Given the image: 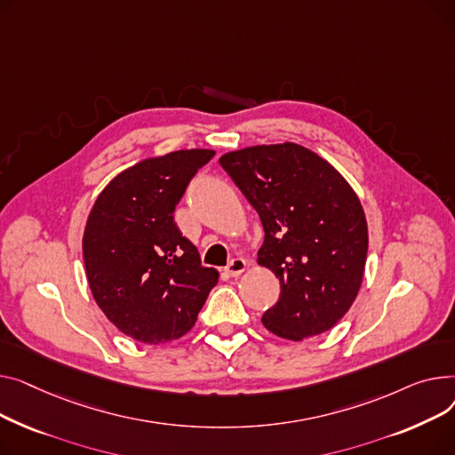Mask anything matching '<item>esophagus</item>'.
I'll return each mask as SVG.
<instances>
[{
    "label": "esophagus",
    "mask_w": 455,
    "mask_h": 455,
    "mask_svg": "<svg viewBox=\"0 0 455 455\" xmlns=\"http://www.w3.org/2000/svg\"><path fill=\"white\" fill-rule=\"evenodd\" d=\"M246 268H248V262L243 257H235L226 266V274L229 277H238V275H243L246 272Z\"/></svg>",
    "instance_id": "34e87169"
}]
</instances>
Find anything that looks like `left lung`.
Wrapping results in <instances>:
<instances>
[{
	"mask_svg": "<svg viewBox=\"0 0 455 455\" xmlns=\"http://www.w3.org/2000/svg\"><path fill=\"white\" fill-rule=\"evenodd\" d=\"M219 162L259 212L257 262L281 283L264 327L291 341L327 332L363 281L369 235L358 195L327 159L298 143L246 147Z\"/></svg>",
	"mask_w": 455,
	"mask_h": 455,
	"instance_id": "left-lung-1",
	"label": "left lung"
}]
</instances>
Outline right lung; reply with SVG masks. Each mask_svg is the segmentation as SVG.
<instances>
[{
	"mask_svg": "<svg viewBox=\"0 0 455 455\" xmlns=\"http://www.w3.org/2000/svg\"><path fill=\"white\" fill-rule=\"evenodd\" d=\"M215 150H174L119 172L97 196L83 236L86 277L104 315L126 336L157 345L196 323L215 268L178 229L172 212Z\"/></svg>",
	"mask_w": 455,
	"mask_h": 455,
	"instance_id": "1",
	"label": "right lung"
}]
</instances>
